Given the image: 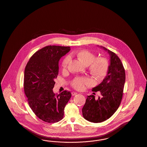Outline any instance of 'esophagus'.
<instances>
[{
    "label": "esophagus",
    "instance_id": "34e87169",
    "mask_svg": "<svg viewBox=\"0 0 147 147\" xmlns=\"http://www.w3.org/2000/svg\"><path fill=\"white\" fill-rule=\"evenodd\" d=\"M78 94V93H77V92H71V95H73V96H74V95H77Z\"/></svg>",
    "mask_w": 147,
    "mask_h": 147
}]
</instances>
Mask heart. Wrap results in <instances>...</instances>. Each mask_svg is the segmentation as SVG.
Masks as SVG:
<instances>
[{
  "label": "heart",
  "instance_id": "obj_1",
  "mask_svg": "<svg viewBox=\"0 0 147 147\" xmlns=\"http://www.w3.org/2000/svg\"><path fill=\"white\" fill-rule=\"evenodd\" d=\"M78 57L86 65H89V69L91 74L98 80L101 79L106 76L109 70V62L104 57H98L90 52L83 50L77 54ZM70 61V57H67L63 60L62 67L63 69H66ZM91 80L88 78L78 77L76 78L72 83L73 87L78 90H82L84 85H90Z\"/></svg>",
  "mask_w": 147,
  "mask_h": 147
}]
</instances>
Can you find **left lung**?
Returning a JSON list of instances; mask_svg holds the SVG:
<instances>
[{"label":"left lung","instance_id":"left-lung-1","mask_svg":"<svg viewBox=\"0 0 147 147\" xmlns=\"http://www.w3.org/2000/svg\"><path fill=\"white\" fill-rule=\"evenodd\" d=\"M98 46L107 52L110 64L103 81L92 89L94 92L100 91L101 96L98 99L92 95L88 96L82 109L84 119L94 123L105 121L117 111L121 102L126 80L125 69L119 57L104 47Z\"/></svg>","mask_w":147,"mask_h":147}]
</instances>
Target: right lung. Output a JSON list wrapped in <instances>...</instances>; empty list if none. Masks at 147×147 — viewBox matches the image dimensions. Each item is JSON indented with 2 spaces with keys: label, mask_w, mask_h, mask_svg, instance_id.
<instances>
[{
  "label": "right lung",
  "mask_w": 147,
  "mask_h": 147,
  "mask_svg": "<svg viewBox=\"0 0 147 147\" xmlns=\"http://www.w3.org/2000/svg\"><path fill=\"white\" fill-rule=\"evenodd\" d=\"M70 47L48 46L37 51L27 64L24 72V91L28 105L42 121L54 123L62 119L71 92L55 94L53 89L59 71L60 59Z\"/></svg>",
  "instance_id": "obj_1"
}]
</instances>
